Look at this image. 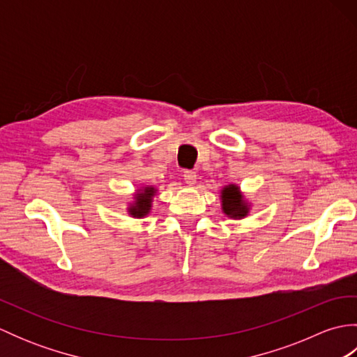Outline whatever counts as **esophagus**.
Wrapping results in <instances>:
<instances>
[{
	"mask_svg": "<svg viewBox=\"0 0 357 357\" xmlns=\"http://www.w3.org/2000/svg\"><path fill=\"white\" fill-rule=\"evenodd\" d=\"M196 179H198V174H196V172H193V170H185L184 172V181L188 185H195Z\"/></svg>",
	"mask_w": 357,
	"mask_h": 357,
	"instance_id": "34e87169",
	"label": "esophagus"
}]
</instances>
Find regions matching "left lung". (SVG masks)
<instances>
[{
    "mask_svg": "<svg viewBox=\"0 0 357 357\" xmlns=\"http://www.w3.org/2000/svg\"><path fill=\"white\" fill-rule=\"evenodd\" d=\"M222 213L231 219H244L250 211V204L236 184L225 185L221 190Z\"/></svg>",
    "mask_w": 357,
    "mask_h": 357,
    "instance_id": "1",
    "label": "left lung"
}]
</instances>
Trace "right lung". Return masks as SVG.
I'll use <instances>...</instances> for the list:
<instances>
[{"instance_id": "obj_1", "label": "right lung", "mask_w": 357, "mask_h": 357, "mask_svg": "<svg viewBox=\"0 0 357 357\" xmlns=\"http://www.w3.org/2000/svg\"><path fill=\"white\" fill-rule=\"evenodd\" d=\"M158 193L153 185L141 187L136 195L133 196V201L128 202L127 211L132 218H146L151 210V202H153L155 195Z\"/></svg>"}]
</instances>
